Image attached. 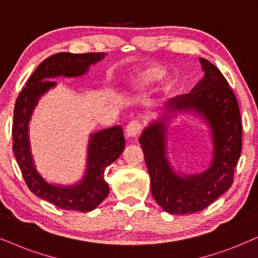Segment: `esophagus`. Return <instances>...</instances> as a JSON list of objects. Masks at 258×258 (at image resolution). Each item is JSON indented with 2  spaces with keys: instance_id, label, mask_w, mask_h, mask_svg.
Returning <instances> with one entry per match:
<instances>
[{
  "instance_id": "34e87169",
  "label": "esophagus",
  "mask_w": 258,
  "mask_h": 258,
  "mask_svg": "<svg viewBox=\"0 0 258 258\" xmlns=\"http://www.w3.org/2000/svg\"><path fill=\"white\" fill-rule=\"evenodd\" d=\"M140 131H142V125H140V122L135 121V120L126 126V135L130 138H135L139 135Z\"/></svg>"
}]
</instances>
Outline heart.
Here are the masks:
<instances>
[{"label": "heart", "instance_id": "1", "mask_svg": "<svg viewBox=\"0 0 258 258\" xmlns=\"http://www.w3.org/2000/svg\"><path fill=\"white\" fill-rule=\"evenodd\" d=\"M161 76H162L161 69H158V68L156 67H150V68H146L144 70H142L138 75H137L136 83L138 84L139 87H146L149 86V84L155 82V81H157Z\"/></svg>", "mask_w": 258, "mask_h": 258}]
</instances>
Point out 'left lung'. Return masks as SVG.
Here are the masks:
<instances>
[{
    "mask_svg": "<svg viewBox=\"0 0 258 258\" xmlns=\"http://www.w3.org/2000/svg\"><path fill=\"white\" fill-rule=\"evenodd\" d=\"M205 76L190 93L165 103L164 115L143 131L139 143L151 180V193L163 210L170 214L197 213L210 206L231 187L242 151V121L233 91L219 69L200 58ZM193 111L204 118L214 138L210 168L197 175H178L166 157L168 113Z\"/></svg>",
    "mask_w": 258,
    "mask_h": 258,
    "instance_id": "8db88e82",
    "label": "left lung"
}]
</instances>
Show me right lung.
<instances>
[{"label":"right lung","mask_w":258,"mask_h":258,"mask_svg":"<svg viewBox=\"0 0 258 258\" xmlns=\"http://www.w3.org/2000/svg\"><path fill=\"white\" fill-rule=\"evenodd\" d=\"M105 58V53H69L60 52L46 58L28 78L19 94L13 118V151L24 180L34 195L67 211L89 212L107 198L109 187L105 180V170L118 159L125 149L122 128L114 126L90 135L88 145L86 174L73 185L51 184L42 178L35 168L31 153L28 123L38 101L56 86L54 77H78L87 74L90 65Z\"/></svg>","instance_id":"right-lung-1"}]
</instances>
